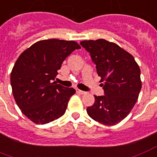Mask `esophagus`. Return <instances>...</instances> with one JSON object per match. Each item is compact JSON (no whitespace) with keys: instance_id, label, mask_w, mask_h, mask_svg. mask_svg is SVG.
<instances>
[{"instance_id":"obj_1","label":"esophagus","mask_w":157,"mask_h":157,"mask_svg":"<svg viewBox=\"0 0 157 157\" xmlns=\"http://www.w3.org/2000/svg\"><path fill=\"white\" fill-rule=\"evenodd\" d=\"M76 93H77V94H86V92L83 91V90H79V89L76 90Z\"/></svg>"}]
</instances>
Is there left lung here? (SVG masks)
<instances>
[{
  "instance_id": "obj_1",
  "label": "left lung",
  "mask_w": 157,
  "mask_h": 157,
  "mask_svg": "<svg viewBox=\"0 0 157 157\" xmlns=\"http://www.w3.org/2000/svg\"><path fill=\"white\" fill-rule=\"evenodd\" d=\"M81 46L96 65L105 95H94L86 109L94 121L113 126L126 118L137 102L142 88L140 67L134 57L118 44L105 39L84 40Z\"/></svg>"
}]
</instances>
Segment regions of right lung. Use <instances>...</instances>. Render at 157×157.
<instances>
[{
	"label": "right lung",
	"instance_id": "1",
	"mask_svg": "<svg viewBox=\"0 0 157 157\" xmlns=\"http://www.w3.org/2000/svg\"><path fill=\"white\" fill-rule=\"evenodd\" d=\"M79 48L72 40L45 39L36 42L16 60L10 73L13 96L21 112L34 124H48L65 113L76 90L52 81L66 57Z\"/></svg>",
	"mask_w": 157,
	"mask_h": 157
}]
</instances>
